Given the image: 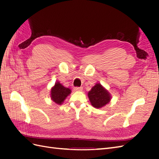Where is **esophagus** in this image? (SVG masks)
I'll return each instance as SVG.
<instances>
[{"label":"esophagus","instance_id":"1","mask_svg":"<svg viewBox=\"0 0 159 159\" xmlns=\"http://www.w3.org/2000/svg\"><path fill=\"white\" fill-rule=\"evenodd\" d=\"M75 91H81L83 90V88L82 87H76L74 88Z\"/></svg>","mask_w":159,"mask_h":159}]
</instances>
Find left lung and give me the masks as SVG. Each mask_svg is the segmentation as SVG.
<instances>
[{
  "instance_id": "8db88e82",
  "label": "left lung",
  "mask_w": 159,
  "mask_h": 159,
  "mask_svg": "<svg viewBox=\"0 0 159 159\" xmlns=\"http://www.w3.org/2000/svg\"><path fill=\"white\" fill-rule=\"evenodd\" d=\"M88 95L91 105L98 109L105 106L111 99L110 93L101 84H96Z\"/></svg>"
}]
</instances>
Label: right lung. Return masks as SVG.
Instances as JSON below:
<instances>
[{
	"mask_svg": "<svg viewBox=\"0 0 159 159\" xmlns=\"http://www.w3.org/2000/svg\"><path fill=\"white\" fill-rule=\"evenodd\" d=\"M70 88H66L59 81H56L50 90V98L53 102L57 105H61L66 98L71 93Z\"/></svg>",
	"mask_w": 159,
	"mask_h": 159,
	"instance_id": "obj_1",
	"label": "right lung"
}]
</instances>
